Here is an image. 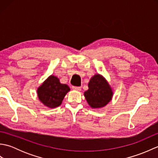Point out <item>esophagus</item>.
<instances>
[{
    "label": "esophagus",
    "instance_id": "esophagus-1",
    "mask_svg": "<svg viewBox=\"0 0 158 158\" xmlns=\"http://www.w3.org/2000/svg\"><path fill=\"white\" fill-rule=\"evenodd\" d=\"M73 89L74 90H77V91H80V90H81V87L73 86Z\"/></svg>",
    "mask_w": 158,
    "mask_h": 158
}]
</instances>
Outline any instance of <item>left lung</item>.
Returning a JSON list of instances; mask_svg holds the SVG:
<instances>
[{
	"mask_svg": "<svg viewBox=\"0 0 158 158\" xmlns=\"http://www.w3.org/2000/svg\"><path fill=\"white\" fill-rule=\"evenodd\" d=\"M88 90L84 93L85 99L92 108H100L111 100L113 92L105 78L95 75L88 83Z\"/></svg>",
	"mask_w": 158,
	"mask_h": 158,
	"instance_id": "left-lung-1",
	"label": "left lung"
}]
</instances>
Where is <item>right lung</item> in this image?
I'll return each mask as SVG.
<instances>
[{
  "label": "right lung",
  "instance_id": "add662e5",
  "mask_svg": "<svg viewBox=\"0 0 158 158\" xmlns=\"http://www.w3.org/2000/svg\"><path fill=\"white\" fill-rule=\"evenodd\" d=\"M69 87L60 83L58 78L51 75L39 87L37 90L39 100L49 108H54L61 105Z\"/></svg>",
  "mask_w": 158,
  "mask_h": 158
}]
</instances>
